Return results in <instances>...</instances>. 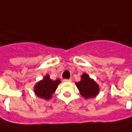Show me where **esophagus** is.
Returning a JSON list of instances; mask_svg holds the SVG:
<instances>
[{
	"instance_id": "34e87169",
	"label": "esophagus",
	"mask_w": 132,
	"mask_h": 132,
	"mask_svg": "<svg viewBox=\"0 0 132 132\" xmlns=\"http://www.w3.org/2000/svg\"><path fill=\"white\" fill-rule=\"evenodd\" d=\"M63 81L64 82H71V79H63Z\"/></svg>"
}]
</instances>
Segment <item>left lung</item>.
Listing matches in <instances>:
<instances>
[{
	"mask_svg": "<svg viewBox=\"0 0 132 132\" xmlns=\"http://www.w3.org/2000/svg\"><path fill=\"white\" fill-rule=\"evenodd\" d=\"M81 80L76 83V86L80 91L81 94L86 98L94 97L98 93V86L96 83L90 79L86 73H84L81 76Z\"/></svg>",
	"mask_w": 132,
	"mask_h": 132,
	"instance_id": "8db88e82",
	"label": "left lung"
}]
</instances>
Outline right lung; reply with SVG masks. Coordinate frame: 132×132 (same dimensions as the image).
I'll return each mask as SVG.
<instances>
[{"mask_svg": "<svg viewBox=\"0 0 132 132\" xmlns=\"http://www.w3.org/2000/svg\"><path fill=\"white\" fill-rule=\"evenodd\" d=\"M60 82L61 81L59 79L53 81L50 79L49 76L46 75L42 81H40L35 86V93L38 97L45 98L46 100L50 99Z\"/></svg>", "mask_w": 132, "mask_h": 132, "instance_id": "add662e5", "label": "right lung"}]
</instances>
